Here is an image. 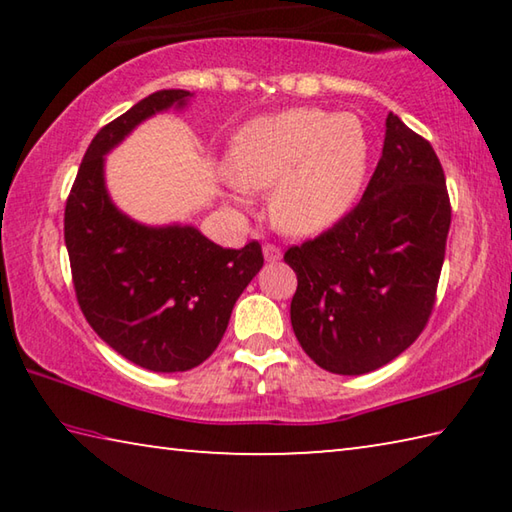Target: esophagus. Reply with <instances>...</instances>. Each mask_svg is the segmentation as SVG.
Returning <instances> with one entry per match:
<instances>
[{"mask_svg": "<svg viewBox=\"0 0 512 512\" xmlns=\"http://www.w3.org/2000/svg\"><path fill=\"white\" fill-rule=\"evenodd\" d=\"M262 253H264L266 262H277V259L282 257V250L277 248V246H271V244H266V246L262 248Z\"/></svg>", "mask_w": 512, "mask_h": 512, "instance_id": "esophagus-1", "label": "esophagus"}]
</instances>
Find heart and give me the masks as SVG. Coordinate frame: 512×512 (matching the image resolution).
Instances as JSON below:
<instances>
[{
    "label": "heart",
    "mask_w": 512,
    "mask_h": 512,
    "mask_svg": "<svg viewBox=\"0 0 512 512\" xmlns=\"http://www.w3.org/2000/svg\"><path fill=\"white\" fill-rule=\"evenodd\" d=\"M228 187L271 189V216L289 235H320L352 212L370 167V137L354 112L289 108L250 119L232 137Z\"/></svg>",
    "instance_id": "b5f03b06"
}]
</instances>
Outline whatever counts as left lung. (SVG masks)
<instances>
[{"mask_svg": "<svg viewBox=\"0 0 512 512\" xmlns=\"http://www.w3.org/2000/svg\"><path fill=\"white\" fill-rule=\"evenodd\" d=\"M449 223L436 151L391 112L359 205L284 253L298 275L291 325L314 363L334 375H366L418 339L436 300Z\"/></svg>", "mask_w": 512, "mask_h": 512, "instance_id": "1", "label": "left lung"}]
</instances>
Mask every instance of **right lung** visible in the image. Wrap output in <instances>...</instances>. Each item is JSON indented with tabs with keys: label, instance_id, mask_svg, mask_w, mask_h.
<instances>
[{
	"label": "right lung",
	"instance_id": "1",
	"mask_svg": "<svg viewBox=\"0 0 512 512\" xmlns=\"http://www.w3.org/2000/svg\"><path fill=\"white\" fill-rule=\"evenodd\" d=\"M194 94L160 90L94 135L65 205V246L83 316L121 357L185 372L221 343L237 298L264 266L262 246L221 248L194 225H146L112 203L106 155L137 126Z\"/></svg>",
	"mask_w": 512,
	"mask_h": 512
}]
</instances>
